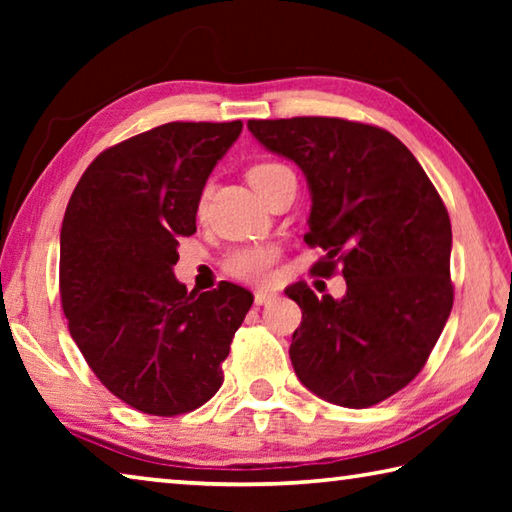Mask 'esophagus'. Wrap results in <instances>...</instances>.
I'll use <instances>...</instances> for the list:
<instances>
[{"label":"esophagus","mask_w":512,"mask_h":512,"mask_svg":"<svg viewBox=\"0 0 512 512\" xmlns=\"http://www.w3.org/2000/svg\"><path fill=\"white\" fill-rule=\"evenodd\" d=\"M253 298H255V305L262 307V305H266V302H271L275 298V293L268 291V289H257L253 293Z\"/></svg>","instance_id":"34e87169"}]
</instances>
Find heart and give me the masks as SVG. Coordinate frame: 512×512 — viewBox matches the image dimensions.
<instances>
[{
	"label": "heart",
	"mask_w": 512,
	"mask_h": 512,
	"mask_svg": "<svg viewBox=\"0 0 512 512\" xmlns=\"http://www.w3.org/2000/svg\"><path fill=\"white\" fill-rule=\"evenodd\" d=\"M287 173L291 171L280 162H271V160L257 162L248 169V183L255 187L257 194H262L268 185L275 183L277 178L287 176ZM207 196H210V187L203 189L201 201H198V212L201 214L205 212ZM277 259H280V248L277 246L253 244V246H241L237 250H232V253L225 257L223 268L225 273L235 277V280L250 282V284H264L271 280L273 266Z\"/></svg>",
	"instance_id": "obj_1"
}]
</instances>
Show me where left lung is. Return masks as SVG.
<instances>
[{
    "instance_id": "left-lung-1",
    "label": "left lung",
    "mask_w": 512,
    "mask_h": 512,
    "mask_svg": "<svg viewBox=\"0 0 512 512\" xmlns=\"http://www.w3.org/2000/svg\"><path fill=\"white\" fill-rule=\"evenodd\" d=\"M268 151L298 164L311 192L305 244L325 250L311 266H341V300L307 282L287 296L302 309L289 357L323 400L368 409L418 377L454 305L452 223L413 153L384 128L339 117L250 119Z\"/></svg>"
}]
</instances>
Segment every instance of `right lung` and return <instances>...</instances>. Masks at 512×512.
I'll use <instances>...</instances> for the list:
<instances>
[{
  "instance_id": "add662e5",
  "label": "right lung",
  "mask_w": 512,
  "mask_h": 512,
  "mask_svg": "<svg viewBox=\"0 0 512 512\" xmlns=\"http://www.w3.org/2000/svg\"><path fill=\"white\" fill-rule=\"evenodd\" d=\"M241 121H169L110 146L69 198L60 230V302L74 343L108 391L162 415L203 406L253 293L221 282L205 293L173 277L178 239Z\"/></svg>"
}]
</instances>
